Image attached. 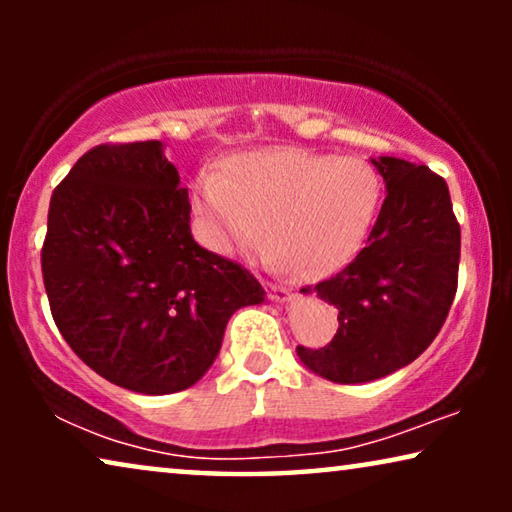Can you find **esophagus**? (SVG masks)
<instances>
[{
    "label": "esophagus",
    "instance_id": "obj_1",
    "mask_svg": "<svg viewBox=\"0 0 512 512\" xmlns=\"http://www.w3.org/2000/svg\"><path fill=\"white\" fill-rule=\"evenodd\" d=\"M268 296L272 300H277V303H284V300L291 298V291L286 289V286H279V284H268Z\"/></svg>",
    "mask_w": 512,
    "mask_h": 512
}]
</instances>
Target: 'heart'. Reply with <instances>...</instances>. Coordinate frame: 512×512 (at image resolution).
<instances>
[{"label":"heart","instance_id":"heart-1","mask_svg":"<svg viewBox=\"0 0 512 512\" xmlns=\"http://www.w3.org/2000/svg\"><path fill=\"white\" fill-rule=\"evenodd\" d=\"M377 202L380 179L366 160L296 146L247 153L226 177L207 174L195 188L209 247L228 254L265 230L272 237L261 247L265 261L307 279L331 275L359 254Z\"/></svg>","mask_w":512,"mask_h":512}]
</instances>
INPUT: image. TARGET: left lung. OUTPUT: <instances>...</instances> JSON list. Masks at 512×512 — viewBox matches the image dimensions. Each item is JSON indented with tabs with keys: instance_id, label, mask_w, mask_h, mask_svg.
Returning a JSON list of instances; mask_svg holds the SVG:
<instances>
[{
	"instance_id": "8db88e82",
	"label": "left lung",
	"mask_w": 512,
	"mask_h": 512,
	"mask_svg": "<svg viewBox=\"0 0 512 512\" xmlns=\"http://www.w3.org/2000/svg\"><path fill=\"white\" fill-rule=\"evenodd\" d=\"M373 163L387 198L366 247L314 286L338 310V333L321 349L296 347L307 368L340 384L377 380L415 361L443 328L459 282L461 228L445 179L401 158Z\"/></svg>"
}]
</instances>
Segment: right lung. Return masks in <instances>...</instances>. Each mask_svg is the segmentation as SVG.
<instances>
[{"mask_svg": "<svg viewBox=\"0 0 512 512\" xmlns=\"http://www.w3.org/2000/svg\"><path fill=\"white\" fill-rule=\"evenodd\" d=\"M188 221V193L156 139L93 146L51 195L41 275L55 326L88 368L137 394L198 382L233 312L265 300Z\"/></svg>", "mask_w": 512, "mask_h": 512, "instance_id": "right-lung-1", "label": "right lung"}]
</instances>
